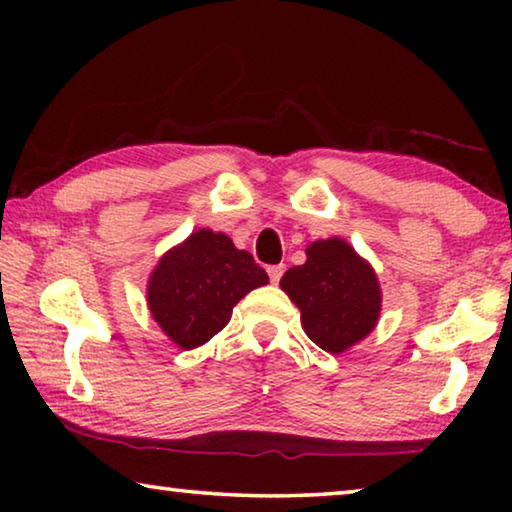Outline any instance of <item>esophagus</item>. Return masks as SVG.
Returning a JSON list of instances; mask_svg holds the SVG:
<instances>
[{"instance_id": "obj_1", "label": "esophagus", "mask_w": 512, "mask_h": 512, "mask_svg": "<svg viewBox=\"0 0 512 512\" xmlns=\"http://www.w3.org/2000/svg\"><path fill=\"white\" fill-rule=\"evenodd\" d=\"M268 275H270V282L277 284L279 279H282V275H284V265L282 263H279V265H268Z\"/></svg>"}]
</instances>
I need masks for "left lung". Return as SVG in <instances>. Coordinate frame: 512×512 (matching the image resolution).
Instances as JSON below:
<instances>
[{"mask_svg": "<svg viewBox=\"0 0 512 512\" xmlns=\"http://www.w3.org/2000/svg\"><path fill=\"white\" fill-rule=\"evenodd\" d=\"M279 284L298 305L307 338L331 354L366 338L380 317L375 272L342 240L310 244L307 261L286 270Z\"/></svg>", "mask_w": 512, "mask_h": 512, "instance_id": "obj_1", "label": "left lung"}]
</instances>
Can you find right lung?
Returning <instances> with one entry per match:
<instances>
[{"instance_id":"obj_1","label":"right lung","mask_w":512,"mask_h":512,"mask_svg":"<svg viewBox=\"0 0 512 512\" xmlns=\"http://www.w3.org/2000/svg\"><path fill=\"white\" fill-rule=\"evenodd\" d=\"M268 282V272L230 237L198 230L158 263L149 282L153 319L179 347L205 345L230 321L233 307L251 289Z\"/></svg>"}]
</instances>
